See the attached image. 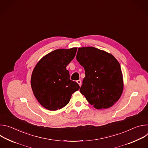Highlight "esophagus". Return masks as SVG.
<instances>
[{"mask_svg": "<svg viewBox=\"0 0 148 148\" xmlns=\"http://www.w3.org/2000/svg\"><path fill=\"white\" fill-rule=\"evenodd\" d=\"M77 82L78 84V85H79V86H81V80H79H79H77Z\"/></svg>", "mask_w": 148, "mask_h": 148, "instance_id": "esophagus-1", "label": "esophagus"}]
</instances>
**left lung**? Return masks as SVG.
<instances>
[{"mask_svg": "<svg viewBox=\"0 0 148 148\" xmlns=\"http://www.w3.org/2000/svg\"><path fill=\"white\" fill-rule=\"evenodd\" d=\"M76 58L86 74L80 92L96 109L111 107L123 90L119 62L112 54L93 47L78 48Z\"/></svg>", "mask_w": 148, "mask_h": 148, "instance_id": "8db88e82", "label": "left lung"}]
</instances>
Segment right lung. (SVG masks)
<instances>
[{
  "label": "right lung",
  "instance_id": "right-lung-1",
  "mask_svg": "<svg viewBox=\"0 0 148 148\" xmlns=\"http://www.w3.org/2000/svg\"><path fill=\"white\" fill-rule=\"evenodd\" d=\"M77 48L57 49L42 58L35 66L31 86L38 102L46 109L56 111L67 105L72 94L79 89L70 79L66 67L74 58Z\"/></svg>",
  "mask_w": 148,
  "mask_h": 148
}]
</instances>
